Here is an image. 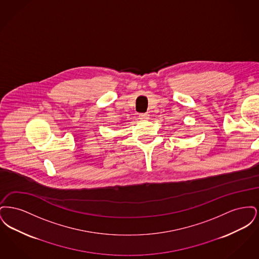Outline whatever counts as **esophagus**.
Segmentation results:
<instances>
[{
    "label": "esophagus",
    "mask_w": 259,
    "mask_h": 259,
    "mask_svg": "<svg viewBox=\"0 0 259 259\" xmlns=\"http://www.w3.org/2000/svg\"><path fill=\"white\" fill-rule=\"evenodd\" d=\"M140 119H148L149 118V114L148 113H140Z\"/></svg>",
    "instance_id": "esophagus-1"
}]
</instances>
